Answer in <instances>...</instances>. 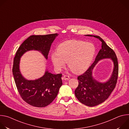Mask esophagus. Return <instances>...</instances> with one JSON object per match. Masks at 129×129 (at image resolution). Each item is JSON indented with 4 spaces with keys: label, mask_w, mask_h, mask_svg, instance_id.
<instances>
[{
    "label": "esophagus",
    "mask_w": 129,
    "mask_h": 129,
    "mask_svg": "<svg viewBox=\"0 0 129 129\" xmlns=\"http://www.w3.org/2000/svg\"><path fill=\"white\" fill-rule=\"evenodd\" d=\"M63 79L64 80H68L70 79V77H69V76H68L67 75H64L63 77Z\"/></svg>",
    "instance_id": "1"
}]
</instances>
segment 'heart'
<instances>
[{"label": "heart", "instance_id": "b5f03b06", "mask_svg": "<svg viewBox=\"0 0 129 129\" xmlns=\"http://www.w3.org/2000/svg\"><path fill=\"white\" fill-rule=\"evenodd\" d=\"M95 50L94 45L90 42L66 41L58 46L57 51L51 53V60L57 71H60L67 62L73 72L79 74L85 71L90 66Z\"/></svg>", "mask_w": 129, "mask_h": 129}]
</instances>
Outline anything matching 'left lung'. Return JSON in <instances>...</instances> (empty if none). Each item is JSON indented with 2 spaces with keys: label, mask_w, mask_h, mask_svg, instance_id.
I'll use <instances>...</instances> for the list:
<instances>
[{
  "label": "left lung",
  "mask_w": 129,
  "mask_h": 129,
  "mask_svg": "<svg viewBox=\"0 0 129 129\" xmlns=\"http://www.w3.org/2000/svg\"><path fill=\"white\" fill-rule=\"evenodd\" d=\"M99 39L102 42L94 62L82 75L78 77L79 85L75 90L76 98L82 104L89 107L97 106L105 102L115 88L118 76V64L114 51L98 36L87 35ZM111 58L114 62V70L110 80L106 83H101L95 80L91 76V71L96 64L101 59Z\"/></svg>",
  "instance_id": "8db88e82"
}]
</instances>
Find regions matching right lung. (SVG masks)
<instances>
[{
    "instance_id": "add662e5",
    "label": "right lung",
    "mask_w": 129,
    "mask_h": 129,
    "mask_svg": "<svg viewBox=\"0 0 129 129\" xmlns=\"http://www.w3.org/2000/svg\"><path fill=\"white\" fill-rule=\"evenodd\" d=\"M57 36V33L30 36L18 48L14 58L12 71L17 90L23 100L32 106L44 107L55 99L62 85V74L54 75L46 71L38 80H27L19 71L20 58L26 51L34 49L40 51L47 59L51 44Z\"/></svg>"
}]
</instances>
